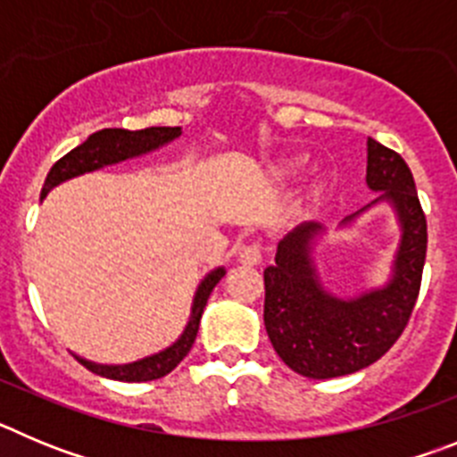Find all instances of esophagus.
Segmentation results:
<instances>
[{
    "label": "esophagus",
    "mask_w": 457,
    "mask_h": 457,
    "mask_svg": "<svg viewBox=\"0 0 457 457\" xmlns=\"http://www.w3.org/2000/svg\"><path fill=\"white\" fill-rule=\"evenodd\" d=\"M237 261H240L242 265H258L261 261H263V253H261V245H256V242H252V245H242L240 249H237Z\"/></svg>",
    "instance_id": "esophagus-1"
}]
</instances>
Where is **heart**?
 Masks as SVG:
<instances>
[{
	"mask_svg": "<svg viewBox=\"0 0 457 457\" xmlns=\"http://www.w3.org/2000/svg\"><path fill=\"white\" fill-rule=\"evenodd\" d=\"M297 164H300V162H297Z\"/></svg>",
	"mask_w": 457,
	"mask_h": 457,
	"instance_id": "heart-1",
	"label": "heart"
}]
</instances>
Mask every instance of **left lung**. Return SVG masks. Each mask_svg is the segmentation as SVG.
Returning <instances> with one entry per match:
<instances>
[{
  "label": "left lung",
  "mask_w": 457,
  "mask_h": 457,
  "mask_svg": "<svg viewBox=\"0 0 457 457\" xmlns=\"http://www.w3.org/2000/svg\"><path fill=\"white\" fill-rule=\"evenodd\" d=\"M366 185L379 194L337 231L382 204L394 210L401 237L385 281L357 295L327 288L316 265V247L327 236L320 221H302L286 233L274 265L263 272V320L272 348L304 378H341L378 361L398 341L419 297L428 231L414 179L405 160L375 139L366 141Z\"/></svg>",
  "instance_id": "8db88e82"
}]
</instances>
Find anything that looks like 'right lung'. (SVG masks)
Wrapping results in <instances>:
<instances>
[{"label":"right lung","instance_id":"add662e5","mask_svg":"<svg viewBox=\"0 0 457 457\" xmlns=\"http://www.w3.org/2000/svg\"><path fill=\"white\" fill-rule=\"evenodd\" d=\"M183 135L180 128H146V130H120V128H107V130L93 132L84 144L78 148H72L68 155H63L54 167L47 173L43 192H40V201L46 199L47 194L56 187V185L66 183L71 179H78L84 173L98 171V169L112 167V164L125 162V160H135V157L148 155V153L157 151V148L167 146L173 139H179ZM226 268L210 270L204 278L199 281L196 290H194L192 306H189L187 325L183 327V332L171 345L162 348L160 353L146 354V357L130 361V364H98L91 359H84L75 354L79 364L87 366L91 373L100 375V378L119 379V382H148V379L164 378L171 373L176 366L187 357L189 348H192L196 332H199V322L204 316V309L208 304L210 293L215 290V286L224 278Z\"/></svg>","mask_w":457,"mask_h":457}]
</instances>
